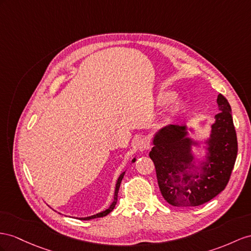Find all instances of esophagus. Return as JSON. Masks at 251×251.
Wrapping results in <instances>:
<instances>
[{"label":"esophagus","instance_id":"34e87169","mask_svg":"<svg viewBox=\"0 0 251 251\" xmlns=\"http://www.w3.org/2000/svg\"><path fill=\"white\" fill-rule=\"evenodd\" d=\"M134 143H136L138 150L141 151H146V150L150 149L149 141H147L142 136H138L136 139H134Z\"/></svg>","mask_w":251,"mask_h":251}]
</instances>
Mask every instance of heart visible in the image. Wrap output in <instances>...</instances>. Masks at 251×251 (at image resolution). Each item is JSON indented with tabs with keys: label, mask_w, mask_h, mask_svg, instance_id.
<instances>
[{
	"label": "heart",
	"mask_w": 251,
	"mask_h": 251,
	"mask_svg": "<svg viewBox=\"0 0 251 251\" xmlns=\"http://www.w3.org/2000/svg\"><path fill=\"white\" fill-rule=\"evenodd\" d=\"M169 99H170V94H168V93H162L161 95H160V100H161L162 101L168 100Z\"/></svg>",
	"instance_id": "obj_1"
}]
</instances>
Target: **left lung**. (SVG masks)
<instances>
[{
  "instance_id": "1",
  "label": "left lung",
  "mask_w": 251,
  "mask_h": 251,
  "mask_svg": "<svg viewBox=\"0 0 251 251\" xmlns=\"http://www.w3.org/2000/svg\"><path fill=\"white\" fill-rule=\"evenodd\" d=\"M217 104L221 112L212 125L207 142L209 153L201 172H188L194 168L191 145L195 142L187 138L185 126H166L153 138L150 157L155 164L159 189L172 205L184 208L208 202L229 182L237 155V139L228 100L220 94Z\"/></svg>"
}]
</instances>
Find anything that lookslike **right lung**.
<instances>
[{"mask_svg":"<svg viewBox=\"0 0 251 251\" xmlns=\"http://www.w3.org/2000/svg\"><path fill=\"white\" fill-rule=\"evenodd\" d=\"M134 161H136V159H133V160H132V162H134ZM124 174H125V172H124V173H122V174H121V175H120V177H119V179H118L117 185H115V192H114V201H113V202L111 203L110 207H109L107 210H105V211L100 212V213H98V214L92 215V216H89V217H82V218H80V220H83V221H89V220H93V218H98V217H102V216H106L107 214L110 213V212H111V211L114 209L115 204H117V201H118V193H119V189H120V184H121L122 179H123V177H124Z\"/></svg>","mask_w":251,"mask_h":251,"instance_id":"right-lung-1","label":"right lung"}]
</instances>
